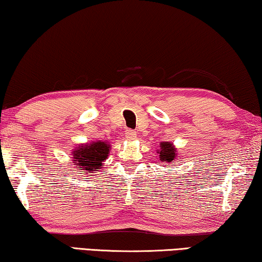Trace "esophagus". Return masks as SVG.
Returning a JSON list of instances; mask_svg holds the SVG:
<instances>
[{"mask_svg":"<svg viewBox=\"0 0 262 262\" xmlns=\"http://www.w3.org/2000/svg\"><path fill=\"white\" fill-rule=\"evenodd\" d=\"M125 136H126L128 139H135L136 136H137V134H136L135 130H131V128H126V130H125Z\"/></svg>","mask_w":262,"mask_h":262,"instance_id":"1","label":"esophagus"}]
</instances>
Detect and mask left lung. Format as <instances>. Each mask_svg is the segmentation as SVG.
Instances as JSON below:
<instances>
[{"label":"left lung","mask_w":262,"mask_h":262,"mask_svg":"<svg viewBox=\"0 0 262 262\" xmlns=\"http://www.w3.org/2000/svg\"><path fill=\"white\" fill-rule=\"evenodd\" d=\"M159 158L162 162L166 163H173L176 157V149L170 143H161V147H159Z\"/></svg>","instance_id":"obj_1"}]
</instances>
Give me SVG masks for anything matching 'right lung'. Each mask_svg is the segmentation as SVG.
I'll list each match as a JSON object with an SVG mask.
<instances>
[{
    "label": "right lung",
    "mask_w": 262,
    "mask_h": 262,
    "mask_svg": "<svg viewBox=\"0 0 262 262\" xmlns=\"http://www.w3.org/2000/svg\"><path fill=\"white\" fill-rule=\"evenodd\" d=\"M110 145L106 142H94L87 145L79 146L73 151V161L81 172H94L101 168L103 163L108 156Z\"/></svg>",
    "instance_id": "obj_1"
}]
</instances>
